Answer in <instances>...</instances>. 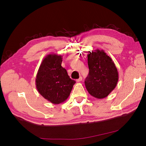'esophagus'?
I'll return each mask as SVG.
<instances>
[{
    "mask_svg": "<svg viewBox=\"0 0 146 146\" xmlns=\"http://www.w3.org/2000/svg\"><path fill=\"white\" fill-rule=\"evenodd\" d=\"M82 80V77H80V78H79L78 79H77L76 82H81Z\"/></svg>",
    "mask_w": 146,
    "mask_h": 146,
    "instance_id": "esophagus-1",
    "label": "esophagus"
}]
</instances>
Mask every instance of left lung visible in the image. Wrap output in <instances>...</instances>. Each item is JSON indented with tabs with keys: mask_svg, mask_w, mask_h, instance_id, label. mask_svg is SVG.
Masks as SVG:
<instances>
[{
	"mask_svg": "<svg viewBox=\"0 0 146 146\" xmlns=\"http://www.w3.org/2000/svg\"><path fill=\"white\" fill-rule=\"evenodd\" d=\"M89 74L85 81L90 94L97 99L107 97L116 88L119 74L115 64L103 50L88 54Z\"/></svg>",
	"mask_w": 146,
	"mask_h": 146,
	"instance_id": "left-lung-1",
	"label": "left lung"
}]
</instances>
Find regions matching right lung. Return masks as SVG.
Here are the masks:
<instances>
[{
    "mask_svg": "<svg viewBox=\"0 0 146 146\" xmlns=\"http://www.w3.org/2000/svg\"><path fill=\"white\" fill-rule=\"evenodd\" d=\"M61 55L55 54L47 55L42 61L35 79L39 93L54 104L64 102L76 83L61 66Z\"/></svg>",
    "mask_w": 146,
    "mask_h": 146,
    "instance_id": "1",
    "label": "right lung"
}]
</instances>
